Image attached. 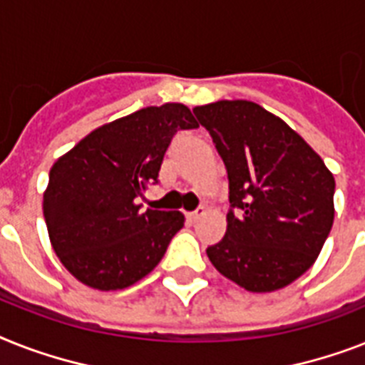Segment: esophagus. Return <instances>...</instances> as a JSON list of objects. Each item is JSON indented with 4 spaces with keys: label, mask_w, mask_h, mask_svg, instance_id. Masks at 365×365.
<instances>
[{
    "label": "esophagus",
    "mask_w": 365,
    "mask_h": 365,
    "mask_svg": "<svg viewBox=\"0 0 365 365\" xmlns=\"http://www.w3.org/2000/svg\"><path fill=\"white\" fill-rule=\"evenodd\" d=\"M204 213H206V210L198 208V210H195V212L187 213V219H189V221H191V223H195V221H198V219L202 217Z\"/></svg>",
    "instance_id": "obj_1"
}]
</instances>
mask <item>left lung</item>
I'll list each match as a JSON object with an SVG mask.
<instances>
[{"label":"left lung","mask_w":365,"mask_h":365,"mask_svg":"<svg viewBox=\"0 0 365 365\" xmlns=\"http://www.w3.org/2000/svg\"><path fill=\"white\" fill-rule=\"evenodd\" d=\"M229 174L227 232L206 250L219 274L274 292L313 266L334 225V174L285 121L257 103L195 106Z\"/></svg>","instance_id":"1"}]
</instances>
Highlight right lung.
Listing matches in <instances>:
<instances>
[{
    "label": "right lung",
    "instance_id": "add662e5",
    "mask_svg": "<svg viewBox=\"0 0 365 365\" xmlns=\"http://www.w3.org/2000/svg\"><path fill=\"white\" fill-rule=\"evenodd\" d=\"M198 127L182 103L146 106L97 127L50 168L43 213L50 244L73 277L120 290L146 277L183 227L182 212H140L146 185L180 129Z\"/></svg>",
    "mask_w": 365,
    "mask_h": 365
}]
</instances>
